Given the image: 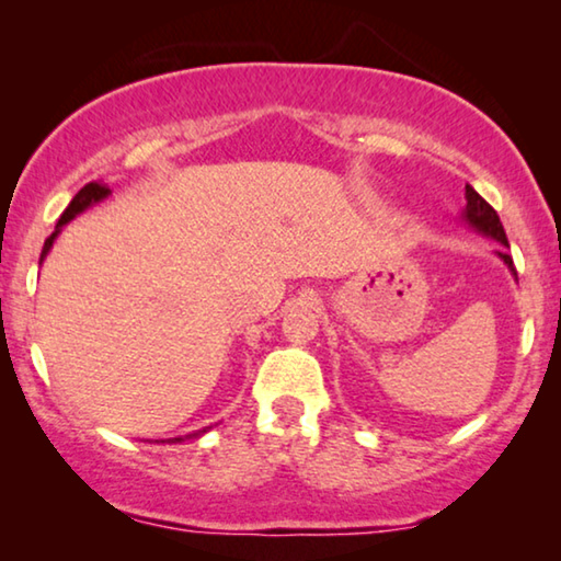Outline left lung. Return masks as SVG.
<instances>
[{
	"label": "left lung",
	"instance_id": "left-lung-1",
	"mask_svg": "<svg viewBox=\"0 0 561 561\" xmlns=\"http://www.w3.org/2000/svg\"><path fill=\"white\" fill-rule=\"evenodd\" d=\"M465 198H467V206L462 209V219L474 229V232L485 234V237H490V240L503 244L505 250H497L495 255L501 257L505 265H508L513 278H516V267H513V257L508 255V237H505V229L501 225V217H497V211L472 186H465Z\"/></svg>",
	"mask_w": 561,
	"mask_h": 561
}]
</instances>
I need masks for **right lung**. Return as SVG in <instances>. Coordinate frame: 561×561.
<instances>
[{
    "label": "right lung",
    "instance_id": "right-lung-1",
    "mask_svg": "<svg viewBox=\"0 0 561 561\" xmlns=\"http://www.w3.org/2000/svg\"><path fill=\"white\" fill-rule=\"evenodd\" d=\"M106 196H112V188L106 186V183L91 181V183H87V186H83V188L79 191V194H76V196L71 198V204H68L66 211L60 214V219H58V225H56V232H53V234L48 237V240H45V244H43L41 263H43L45 257H48L53 242H56V237H58L60 232H64V227L68 225V221L76 219V217H79V214H83L87 209H91V206H94V204L104 202ZM202 434H206V428H204V432H196V434H188V436H175V439H168V444H179V442H183V439H191V436H202Z\"/></svg>",
    "mask_w": 561,
    "mask_h": 561
}]
</instances>
